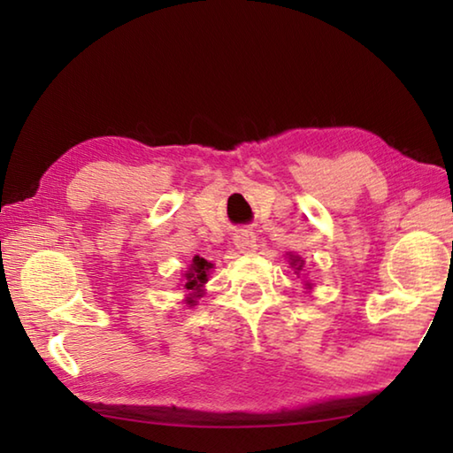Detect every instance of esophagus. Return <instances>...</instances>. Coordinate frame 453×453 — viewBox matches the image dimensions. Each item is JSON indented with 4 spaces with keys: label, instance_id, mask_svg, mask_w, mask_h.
Segmentation results:
<instances>
[{
    "label": "esophagus",
    "instance_id": "esophagus-1",
    "mask_svg": "<svg viewBox=\"0 0 453 453\" xmlns=\"http://www.w3.org/2000/svg\"><path fill=\"white\" fill-rule=\"evenodd\" d=\"M234 243H235V248L242 251H254L256 250V235H254V232H248V229H240V232L234 234Z\"/></svg>",
    "mask_w": 453,
    "mask_h": 453
}]
</instances>
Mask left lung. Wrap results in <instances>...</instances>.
Wrapping results in <instances>:
<instances>
[{"label": "left lung", "mask_w": 453, "mask_h": 453, "mask_svg": "<svg viewBox=\"0 0 453 453\" xmlns=\"http://www.w3.org/2000/svg\"><path fill=\"white\" fill-rule=\"evenodd\" d=\"M302 257H291V265H296V270H302Z\"/></svg>", "instance_id": "1"}]
</instances>
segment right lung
Listing matches in <instances>:
<instances>
[{
    "mask_svg": "<svg viewBox=\"0 0 453 453\" xmlns=\"http://www.w3.org/2000/svg\"><path fill=\"white\" fill-rule=\"evenodd\" d=\"M211 267L210 262H205L203 257L196 256L194 257V264H191L189 272L186 273V283H183V288L191 291V297H199V294H202V286L205 281H208V270ZM189 297V303H194V300Z\"/></svg>",
    "mask_w": 453,
    "mask_h": 453,
    "instance_id": "add662e5",
    "label": "right lung"
}]
</instances>
